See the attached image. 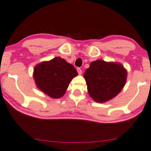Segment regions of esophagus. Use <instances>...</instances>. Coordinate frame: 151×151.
<instances>
[{
	"label": "esophagus",
	"mask_w": 151,
	"mask_h": 151,
	"mask_svg": "<svg viewBox=\"0 0 151 151\" xmlns=\"http://www.w3.org/2000/svg\"><path fill=\"white\" fill-rule=\"evenodd\" d=\"M77 72H78V74H82L81 69H80V68H77Z\"/></svg>",
	"instance_id": "34e87169"
}]
</instances>
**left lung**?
<instances>
[{
	"instance_id": "obj_1",
	"label": "left lung",
	"mask_w": 151,
	"mask_h": 151,
	"mask_svg": "<svg viewBox=\"0 0 151 151\" xmlns=\"http://www.w3.org/2000/svg\"><path fill=\"white\" fill-rule=\"evenodd\" d=\"M127 71L121 64L97 60L86 70L84 77L90 96L97 102H105L123 88Z\"/></svg>"
}]
</instances>
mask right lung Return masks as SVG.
<instances>
[{"label": "right lung", "mask_w": 151, "mask_h": 151, "mask_svg": "<svg viewBox=\"0 0 151 151\" xmlns=\"http://www.w3.org/2000/svg\"><path fill=\"white\" fill-rule=\"evenodd\" d=\"M77 71L65 60L56 57L44 61L34 68L33 78L40 91L52 98H60L65 93L70 82Z\"/></svg>", "instance_id": "add662e5"}]
</instances>
